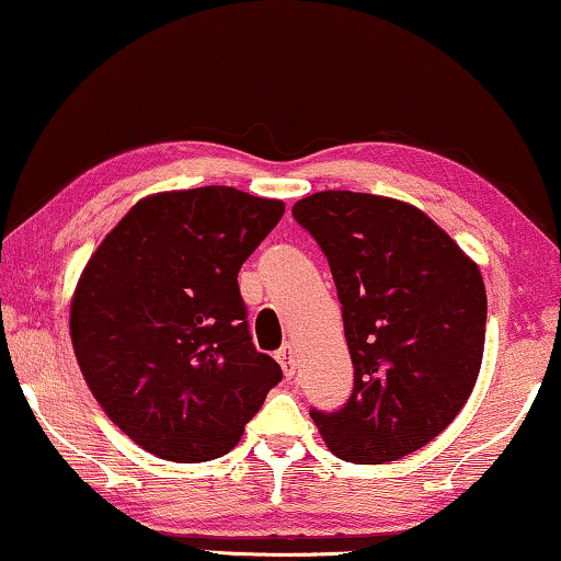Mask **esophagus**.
Here are the masks:
<instances>
[{
  "instance_id": "esophagus-1",
  "label": "esophagus",
  "mask_w": 561,
  "mask_h": 561,
  "mask_svg": "<svg viewBox=\"0 0 561 561\" xmlns=\"http://www.w3.org/2000/svg\"><path fill=\"white\" fill-rule=\"evenodd\" d=\"M277 363L282 365V370H284V375H287V378H291V375H295V360H297V353H295V347L291 345H284V347H279L277 350Z\"/></svg>"
}]
</instances>
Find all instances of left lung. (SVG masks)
Wrapping results in <instances>:
<instances>
[{
  "label": "left lung",
  "instance_id": "1",
  "mask_svg": "<svg viewBox=\"0 0 561 561\" xmlns=\"http://www.w3.org/2000/svg\"><path fill=\"white\" fill-rule=\"evenodd\" d=\"M328 256L355 388L337 413L312 411L350 463L398 461L461 413L486 340L479 264L405 201L320 191L291 206Z\"/></svg>",
  "mask_w": 561,
  "mask_h": 561
}]
</instances>
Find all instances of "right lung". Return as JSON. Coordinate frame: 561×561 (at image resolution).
Segmentation results:
<instances>
[{"label": "right lung", "mask_w": 561, "mask_h": 561, "mask_svg": "<svg viewBox=\"0 0 561 561\" xmlns=\"http://www.w3.org/2000/svg\"><path fill=\"white\" fill-rule=\"evenodd\" d=\"M284 214L231 186L140 198L88 259L70 302L80 373L148 454L219 458L282 380L247 328L239 270Z\"/></svg>", "instance_id": "right-lung-1"}]
</instances>
